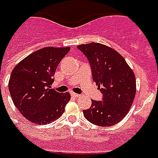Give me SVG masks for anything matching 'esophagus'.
<instances>
[{
	"label": "esophagus",
	"instance_id": "obj_1",
	"mask_svg": "<svg viewBox=\"0 0 158 158\" xmlns=\"http://www.w3.org/2000/svg\"><path fill=\"white\" fill-rule=\"evenodd\" d=\"M71 95L74 97V98H79L80 97V95L79 94H77V93H75V92H73V93H71Z\"/></svg>",
	"mask_w": 158,
	"mask_h": 158
}]
</instances>
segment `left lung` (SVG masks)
<instances>
[{
    "label": "left lung",
    "instance_id": "left-lung-1",
    "mask_svg": "<svg viewBox=\"0 0 158 158\" xmlns=\"http://www.w3.org/2000/svg\"><path fill=\"white\" fill-rule=\"evenodd\" d=\"M91 65L92 79L102 93V100H91L83 110L84 117L99 126H112L128 114L136 93L134 73L122 56L110 47L98 43L82 44Z\"/></svg>",
    "mask_w": 158,
    "mask_h": 158
}]
</instances>
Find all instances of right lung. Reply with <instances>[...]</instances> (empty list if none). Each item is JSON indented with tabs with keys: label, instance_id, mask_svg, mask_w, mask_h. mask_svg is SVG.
Masks as SVG:
<instances>
[{
	"label": "right lung",
	"instance_id": "obj_1",
	"mask_svg": "<svg viewBox=\"0 0 158 158\" xmlns=\"http://www.w3.org/2000/svg\"><path fill=\"white\" fill-rule=\"evenodd\" d=\"M70 47H45L21 60L12 70L9 90L16 107L27 120L46 124L58 119L70 99L52 89L57 67Z\"/></svg>",
	"mask_w": 158,
	"mask_h": 158
}]
</instances>
